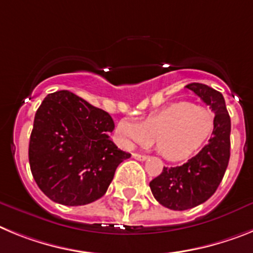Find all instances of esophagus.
<instances>
[{
	"mask_svg": "<svg viewBox=\"0 0 253 253\" xmlns=\"http://www.w3.org/2000/svg\"><path fill=\"white\" fill-rule=\"evenodd\" d=\"M132 157L135 158L136 160H140V162H144V160L148 159V157H146V155H142V154H137V153H133Z\"/></svg>",
	"mask_w": 253,
	"mask_h": 253,
	"instance_id": "esophagus-1",
	"label": "esophagus"
}]
</instances>
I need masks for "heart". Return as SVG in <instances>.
<instances>
[{
  "mask_svg": "<svg viewBox=\"0 0 253 253\" xmlns=\"http://www.w3.org/2000/svg\"><path fill=\"white\" fill-rule=\"evenodd\" d=\"M214 126L211 111L192 103L177 102L151 113L140 124L120 121L116 131L125 148L135 144L149 146L155 140L163 157L178 162L203 148L214 132Z\"/></svg>",
  "mask_w": 253,
  "mask_h": 253,
  "instance_id": "b5f03b06",
  "label": "heart"
}]
</instances>
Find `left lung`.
I'll use <instances>...</instances> for the list:
<instances>
[{
    "label": "left lung",
    "instance_id": "8db88e82",
    "mask_svg": "<svg viewBox=\"0 0 253 253\" xmlns=\"http://www.w3.org/2000/svg\"><path fill=\"white\" fill-rule=\"evenodd\" d=\"M186 87L211 108L215 126L199 154L179 167H164L150 182L155 200L170 210H187L210 199L223 179L230 157V117L223 94L200 83Z\"/></svg>",
    "mask_w": 253,
    "mask_h": 253
}]
</instances>
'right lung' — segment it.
I'll list each match as a JSON object with an SVG mask.
<instances>
[{
	"instance_id": "right-lung-1",
	"label": "right lung",
	"mask_w": 253,
	"mask_h": 253,
	"mask_svg": "<svg viewBox=\"0 0 253 253\" xmlns=\"http://www.w3.org/2000/svg\"><path fill=\"white\" fill-rule=\"evenodd\" d=\"M113 129L107 112L69 90L48 94L29 142L32 174L45 196L66 206L100 199L117 167L131 157L109 139Z\"/></svg>"
}]
</instances>
